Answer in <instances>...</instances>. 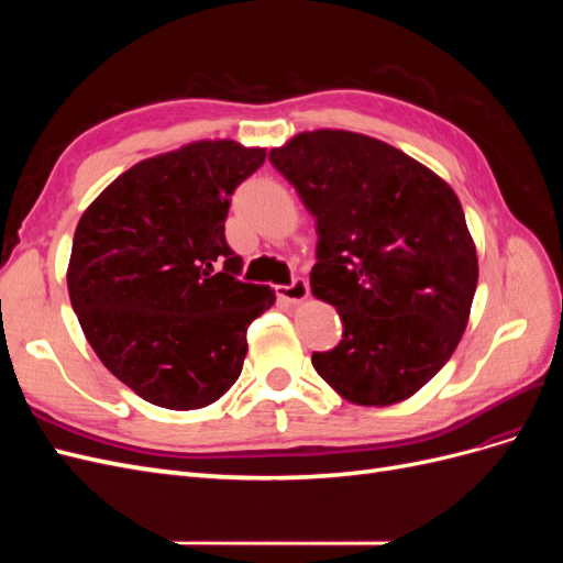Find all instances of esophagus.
<instances>
[{
    "label": "esophagus",
    "mask_w": 563,
    "mask_h": 563,
    "mask_svg": "<svg viewBox=\"0 0 563 563\" xmlns=\"http://www.w3.org/2000/svg\"><path fill=\"white\" fill-rule=\"evenodd\" d=\"M275 291H277V298L288 305H298V302L310 298V286L305 279H294L288 286H284V284L275 286Z\"/></svg>",
    "instance_id": "1"
}]
</instances>
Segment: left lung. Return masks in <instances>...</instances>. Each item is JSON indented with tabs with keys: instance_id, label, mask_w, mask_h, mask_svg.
<instances>
[{
	"instance_id": "8db88e82",
	"label": "left lung",
	"mask_w": 563,
	"mask_h": 563,
	"mask_svg": "<svg viewBox=\"0 0 563 563\" xmlns=\"http://www.w3.org/2000/svg\"><path fill=\"white\" fill-rule=\"evenodd\" d=\"M269 162L317 218L310 286L343 319V340L312 354L314 371L356 406L413 397L455 352L479 279L453 187L343 129L302 131Z\"/></svg>"
}]
</instances>
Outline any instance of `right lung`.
<instances>
[{
	"label": "right lung",
	"mask_w": 563,
	"mask_h": 563,
	"mask_svg": "<svg viewBox=\"0 0 563 563\" xmlns=\"http://www.w3.org/2000/svg\"><path fill=\"white\" fill-rule=\"evenodd\" d=\"M265 147L195 141L133 164L81 213L67 294L98 360L141 399L192 411L236 383L246 329L275 291L236 279L234 187Z\"/></svg>",
	"instance_id": "right-lung-1"
}]
</instances>
